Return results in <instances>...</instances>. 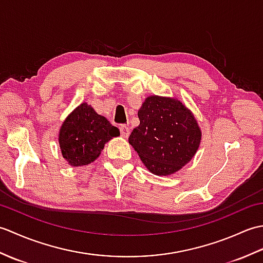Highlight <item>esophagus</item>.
<instances>
[{"mask_svg":"<svg viewBox=\"0 0 263 263\" xmlns=\"http://www.w3.org/2000/svg\"><path fill=\"white\" fill-rule=\"evenodd\" d=\"M120 132H121V136L123 138H127L128 135H130V128H128L126 125L122 124V125H120Z\"/></svg>","mask_w":263,"mask_h":263,"instance_id":"1","label":"esophagus"}]
</instances>
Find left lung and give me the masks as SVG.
Returning <instances> with one entry per match:
<instances>
[{
    "label": "left lung",
    "mask_w": 263,
    "mask_h": 263,
    "mask_svg": "<svg viewBox=\"0 0 263 263\" xmlns=\"http://www.w3.org/2000/svg\"><path fill=\"white\" fill-rule=\"evenodd\" d=\"M140 125L128 143L156 175H171L189 163L201 140L198 123L180 100L150 96L138 111Z\"/></svg>",
    "instance_id": "8db88e82"
}]
</instances>
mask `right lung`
<instances>
[{
    "instance_id": "obj_1",
    "label": "right lung",
    "mask_w": 263,
    "mask_h": 263,
    "mask_svg": "<svg viewBox=\"0 0 263 263\" xmlns=\"http://www.w3.org/2000/svg\"><path fill=\"white\" fill-rule=\"evenodd\" d=\"M117 136H120L119 128L83 103L66 117L59 141L63 157L71 166L77 167L92 163L105 143Z\"/></svg>"
}]
</instances>
